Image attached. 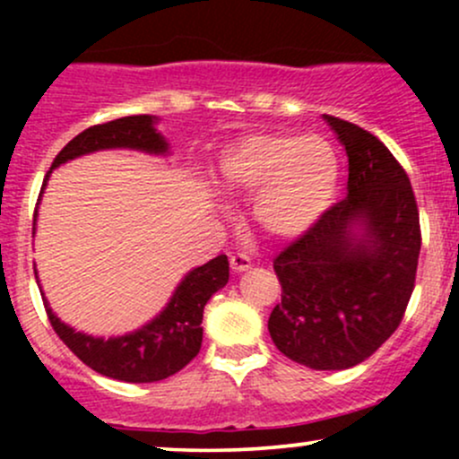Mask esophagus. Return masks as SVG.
<instances>
[{"label":"esophagus","mask_w":459,"mask_h":459,"mask_svg":"<svg viewBox=\"0 0 459 459\" xmlns=\"http://www.w3.org/2000/svg\"><path fill=\"white\" fill-rule=\"evenodd\" d=\"M230 267H233V272H246L252 267V259L246 252H235V255L230 256Z\"/></svg>","instance_id":"34e87169"}]
</instances>
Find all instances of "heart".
<instances>
[{"label": "heart", "mask_w": 459, "mask_h": 459, "mask_svg": "<svg viewBox=\"0 0 459 459\" xmlns=\"http://www.w3.org/2000/svg\"><path fill=\"white\" fill-rule=\"evenodd\" d=\"M218 170L230 192L255 194L256 222L278 237H293L317 222L339 183L336 152L319 135H246L224 151Z\"/></svg>", "instance_id": "b5f03b06"}]
</instances>
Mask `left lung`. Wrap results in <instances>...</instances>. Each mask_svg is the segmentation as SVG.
<instances>
[{
  "mask_svg": "<svg viewBox=\"0 0 459 459\" xmlns=\"http://www.w3.org/2000/svg\"><path fill=\"white\" fill-rule=\"evenodd\" d=\"M350 161L347 196L273 259L282 299L273 345L315 371L367 360L402 324L420 252L416 198L402 163L373 134L324 114Z\"/></svg>",
  "mask_w": 459,
  "mask_h": 459,
  "instance_id": "left-lung-1",
  "label": "left lung"
}]
</instances>
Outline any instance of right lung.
<instances>
[{"label": "right lung", "mask_w": 459, "mask_h": 459, "mask_svg": "<svg viewBox=\"0 0 459 459\" xmlns=\"http://www.w3.org/2000/svg\"><path fill=\"white\" fill-rule=\"evenodd\" d=\"M155 123L157 116L140 114L88 127L57 152L51 170L75 157L105 149H134L151 152V155H166L168 142L155 129ZM51 170L47 172L43 189ZM226 282H229V259L226 255H220L196 270L187 272V276L178 282L172 293L170 302L155 319L129 334L109 336V339L77 332L57 319V315L47 304L45 293L43 302L56 334L83 365L112 380L144 384L166 380L196 358L203 343L200 324H203L204 304Z\"/></svg>", "instance_id": "obj_1"}]
</instances>
